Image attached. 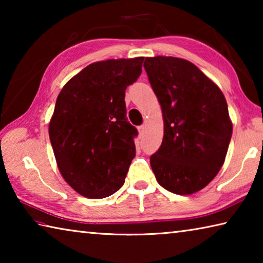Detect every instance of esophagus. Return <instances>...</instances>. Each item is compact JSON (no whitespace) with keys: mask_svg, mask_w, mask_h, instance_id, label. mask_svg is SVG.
Returning a JSON list of instances; mask_svg holds the SVG:
<instances>
[{"mask_svg":"<svg viewBox=\"0 0 263 263\" xmlns=\"http://www.w3.org/2000/svg\"><path fill=\"white\" fill-rule=\"evenodd\" d=\"M137 128H138V132H139L140 135H141V133L144 132V130H145V126L144 125H140V126H138Z\"/></svg>","mask_w":263,"mask_h":263,"instance_id":"obj_1","label":"esophagus"}]
</instances>
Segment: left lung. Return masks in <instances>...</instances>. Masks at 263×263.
Here are the masks:
<instances>
[{
  "label": "left lung",
  "instance_id": "1",
  "mask_svg": "<svg viewBox=\"0 0 263 263\" xmlns=\"http://www.w3.org/2000/svg\"><path fill=\"white\" fill-rule=\"evenodd\" d=\"M144 67L161 106L163 138L149 159L159 184L191 195L215 179L232 137L228 103L220 88L182 58H146Z\"/></svg>",
  "mask_w": 263,
  "mask_h": 263
}]
</instances>
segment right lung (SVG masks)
Instances as JSON below:
<instances>
[{
  "label": "right lung",
  "instance_id": "1",
  "mask_svg": "<svg viewBox=\"0 0 263 263\" xmlns=\"http://www.w3.org/2000/svg\"><path fill=\"white\" fill-rule=\"evenodd\" d=\"M144 59L92 62L58 95L48 124L52 148L61 176L84 197H108L124 184L138 133L126 121L124 99Z\"/></svg>",
  "mask_w": 263,
  "mask_h": 263
}]
</instances>
